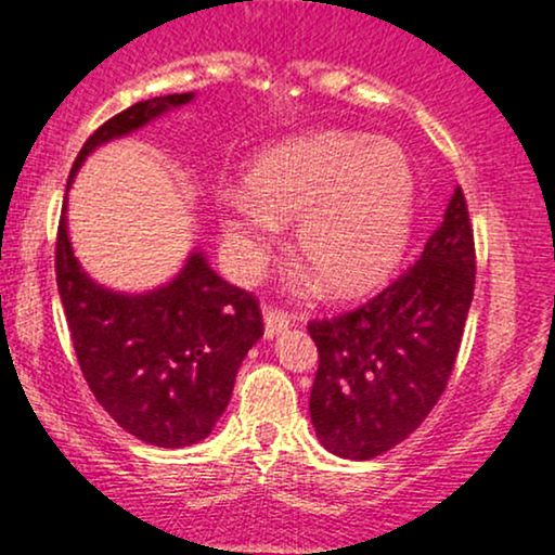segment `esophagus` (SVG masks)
<instances>
[{"label": "esophagus", "instance_id": "34e87169", "mask_svg": "<svg viewBox=\"0 0 555 555\" xmlns=\"http://www.w3.org/2000/svg\"><path fill=\"white\" fill-rule=\"evenodd\" d=\"M263 321H266V336L282 334L284 328H289L292 318L279 308H263Z\"/></svg>", "mask_w": 555, "mask_h": 555}]
</instances>
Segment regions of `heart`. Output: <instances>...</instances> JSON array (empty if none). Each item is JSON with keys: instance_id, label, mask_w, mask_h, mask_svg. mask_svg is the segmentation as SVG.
<instances>
[{"instance_id": "obj_1", "label": "heart", "mask_w": 555, "mask_h": 555, "mask_svg": "<svg viewBox=\"0 0 555 555\" xmlns=\"http://www.w3.org/2000/svg\"><path fill=\"white\" fill-rule=\"evenodd\" d=\"M415 175L391 140L331 132L260 156L245 193L221 197V229L245 269L263 260L276 221L295 216V253L334 292L391 269L410 229Z\"/></svg>"}]
</instances>
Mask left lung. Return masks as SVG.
Here are the masks:
<instances>
[{
  "instance_id": "8db88e82",
  "label": "left lung",
  "mask_w": 555,
  "mask_h": 555,
  "mask_svg": "<svg viewBox=\"0 0 555 555\" xmlns=\"http://www.w3.org/2000/svg\"><path fill=\"white\" fill-rule=\"evenodd\" d=\"M473 292L475 234L456 188L410 269L360 308L308 323L310 420L331 454L373 460L420 428L454 371Z\"/></svg>"
}]
</instances>
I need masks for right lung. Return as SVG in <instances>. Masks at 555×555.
<instances>
[{
  "mask_svg": "<svg viewBox=\"0 0 555 555\" xmlns=\"http://www.w3.org/2000/svg\"><path fill=\"white\" fill-rule=\"evenodd\" d=\"M190 99L193 93L156 95L114 114L86 140L69 182L101 143L130 135ZM65 211L67 201L56 229V286L95 401L145 443L182 449L203 441L227 410L247 349L263 336L258 299L211 271L203 253L149 295L104 289L80 269Z\"/></svg>",
  "mask_w": 555,
  "mask_h": 555,
  "instance_id": "add662e5",
  "label": "right lung"
}]
</instances>
